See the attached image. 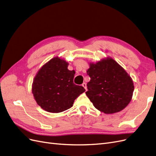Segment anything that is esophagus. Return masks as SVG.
I'll return each mask as SVG.
<instances>
[{"mask_svg":"<svg viewBox=\"0 0 156 156\" xmlns=\"http://www.w3.org/2000/svg\"><path fill=\"white\" fill-rule=\"evenodd\" d=\"M82 86L84 88V89L86 90V91H87V84L85 83H83V84H82Z\"/></svg>","mask_w":156,"mask_h":156,"instance_id":"esophagus-1","label":"esophagus"}]
</instances>
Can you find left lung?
I'll return each instance as SVG.
<instances>
[{
  "instance_id": "left-lung-1",
  "label": "left lung",
  "mask_w": 156,
  "mask_h": 156,
  "mask_svg": "<svg viewBox=\"0 0 156 156\" xmlns=\"http://www.w3.org/2000/svg\"><path fill=\"white\" fill-rule=\"evenodd\" d=\"M87 73L90 81L86 94L98 110L113 114L129 104L134 90L133 80L114 59L107 57L90 62Z\"/></svg>"
}]
</instances>
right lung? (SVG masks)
<instances>
[{
  "mask_svg": "<svg viewBox=\"0 0 156 156\" xmlns=\"http://www.w3.org/2000/svg\"><path fill=\"white\" fill-rule=\"evenodd\" d=\"M68 62L56 56L42 66L34 77L32 92L37 105L44 110L58 113L68 109L80 94L85 91L73 83L74 71Z\"/></svg>",
  "mask_w": 156,
  "mask_h": 156,
  "instance_id": "obj_1",
  "label": "right lung"
}]
</instances>
